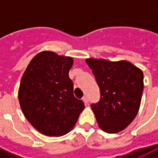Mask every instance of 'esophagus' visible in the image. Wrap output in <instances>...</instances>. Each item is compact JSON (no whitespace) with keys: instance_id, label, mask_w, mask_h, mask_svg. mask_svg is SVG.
Wrapping results in <instances>:
<instances>
[{"instance_id":"1","label":"esophagus","mask_w":158,"mask_h":158,"mask_svg":"<svg viewBox=\"0 0 158 158\" xmlns=\"http://www.w3.org/2000/svg\"><path fill=\"white\" fill-rule=\"evenodd\" d=\"M82 101L84 102V104H85V105H88L89 104L88 97H87V96H84V97L82 98Z\"/></svg>"}]
</instances>
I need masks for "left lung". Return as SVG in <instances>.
I'll return each mask as SVG.
<instances>
[{"mask_svg": "<svg viewBox=\"0 0 158 158\" xmlns=\"http://www.w3.org/2000/svg\"><path fill=\"white\" fill-rule=\"evenodd\" d=\"M86 62L100 89V100L91 105L98 127L108 134L124 130L141 106L143 71L127 60L88 58Z\"/></svg>", "mask_w": 158, "mask_h": 158, "instance_id": "8db88e82", "label": "left lung"}]
</instances>
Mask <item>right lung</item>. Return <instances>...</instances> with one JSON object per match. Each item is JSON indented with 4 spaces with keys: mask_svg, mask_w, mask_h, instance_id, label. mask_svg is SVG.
Instances as JSON below:
<instances>
[{
    "mask_svg": "<svg viewBox=\"0 0 158 158\" xmlns=\"http://www.w3.org/2000/svg\"><path fill=\"white\" fill-rule=\"evenodd\" d=\"M73 63L72 57L43 51L32 58L23 74L18 89L22 112L42 135H66L85 107L73 93L69 76Z\"/></svg>",
    "mask_w": 158,
    "mask_h": 158,
    "instance_id": "right-lung-1",
    "label": "right lung"
}]
</instances>
